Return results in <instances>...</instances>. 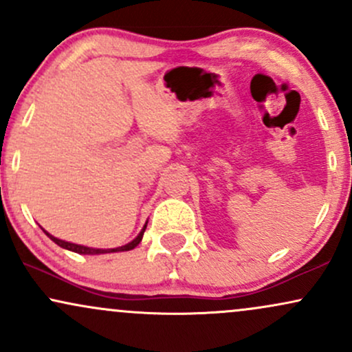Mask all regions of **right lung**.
I'll return each instance as SVG.
<instances>
[{"label":"right lung","instance_id":"1","mask_svg":"<svg viewBox=\"0 0 352 352\" xmlns=\"http://www.w3.org/2000/svg\"><path fill=\"white\" fill-rule=\"evenodd\" d=\"M145 227H147V223L144 225V228H142V232L139 233V235H137L134 240L131 241V243H127V245H124V246H117V248H89V246H84V245H76V243H69V241H64V240H59V238H56V236H52V235H50V233L46 232V230H43L44 233H46L47 236L51 238L52 241H54L56 245H59L60 248H64V250H69V252H74V253H79V254H100V253H116V252H129V250H134L137 245L140 243V240H142V236H144V232H145Z\"/></svg>","mask_w":352,"mask_h":352}]
</instances>
